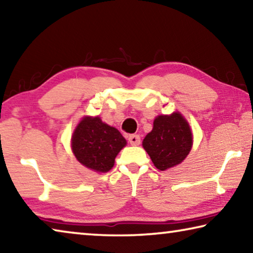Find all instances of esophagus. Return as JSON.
<instances>
[{
	"instance_id": "34e87169",
	"label": "esophagus",
	"mask_w": 253,
	"mask_h": 253,
	"mask_svg": "<svg viewBox=\"0 0 253 253\" xmlns=\"http://www.w3.org/2000/svg\"><path fill=\"white\" fill-rule=\"evenodd\" d=\"M128 141L131 144V145H139V143H141V137H139V135H129L128 136Z\"/></svg>"
}]
</instances>
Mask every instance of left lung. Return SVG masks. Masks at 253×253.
I'll list each match as a JSON object with an SVG mask.
<instances>
[{"mask_svg": "<svg viewBox=\"0 0 253 253\" xmlns=\"http://www.w3.org/2000/svg\"><path fill=\"white\" fill-rule=\"evenodd\" d=\"M192 145L190 127L179 112L159 116L153 129L143 141V147L159 170H167L182 162Z\"/></svg>", "mask_w": 253, "mask_h": 253, "instance_id": "1", "label": "left lung"}]
</instances>
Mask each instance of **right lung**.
Returning a JSON list of instances; mask_svg holds the SVG:
<instances>
[{"mask_svg": "<svg viewBox=\"0 0 253 253\" xmlns=\"http://www.w3.org/2000/svg\"><path fill=\"white\" fill-rule=\"evenodd\" d=\"M125 145L120 131L99 117L83 118L72 137V150L79 162L97 172L109 171Z\"/></svg>", "mask_w": 253, "mask_h": 253, "instance_id": "right-lung-1", "label": "right lung"}]
</instances>
